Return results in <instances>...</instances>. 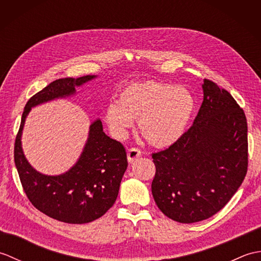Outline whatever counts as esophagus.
Wrapping results in <instances>:
<instances>
[{
	"mask_svg": "<svg viewBox=\"0 0 261 261\" xmlns=\"http://www.w3.org/2000/svg\"><path fill=\"white\" fill-rule=\"evenodd\" d=\"M126 156H127V162L132 164V163H135L138 158L141 157V151L137 148H131L127 150Z\"/></svg>",
	"mask_w": 261,
	"mask_h": 261,
	"instance_id": "esophagus-1",
	"label": "esophagus"
}]
</instances>
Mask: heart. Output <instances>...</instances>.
<instances>
[{"label": "heart", "instance_id": "b5f03b06", "mask_svg": "<svg viewBox=\"0 0 261 261\" xmlns=\"http://www.w3.org/2000/svg\"><path fill=\"white\" fill-rule=\"evenodd\" d=\"M116 102L109 104L104 113L111 132L121 139L138 121L143 139L157 148L178 141L195 110V101L187 88L156 81L125 86Z\"/></svg>", "mask_w": 261, "mask_h": 261}]
</instances>
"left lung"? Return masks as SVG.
Here are the masks:
<instances>
[{"mask_svg": "<svg viewBox=\"0 0 261 261\" xmlns=\"http://www.w3.org/2000/svg\"><path fill=\"white\" fill-rule=\"evenodd\" d=\"M193 125L166 150L152 153L154 202L180 223L206 220L225 206L248 167L246 114L231 94L204 80Z\"/></svg>", "mask_w": 261, "mask_h": 261, "instance_id": "obj_1", "label": "left lung"}]
</instances>
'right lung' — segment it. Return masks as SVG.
<instances>
[{"instance_id":"add662e5","label":"right lung","mask_w":261,"mask_h":261,"mask_svg":"<svg viewBox=\"0 0 261 261\" xmlns=\"http://www.w3.org/2000/svg\"><path fill=\"white\" fill-rule=\"evenodd\" d=\"M60 79L33 95L24 107L14 145V163L22 187L33 206L50 218L70 224H84L101 218L118 197L127 160L124 147L105 135L102 121L90 124L88 137L74 166L60 175L39 173L28 162L22 149V131L32 108L75 95L76 87L96 79Z\"/></svg>"}]
</instances>
